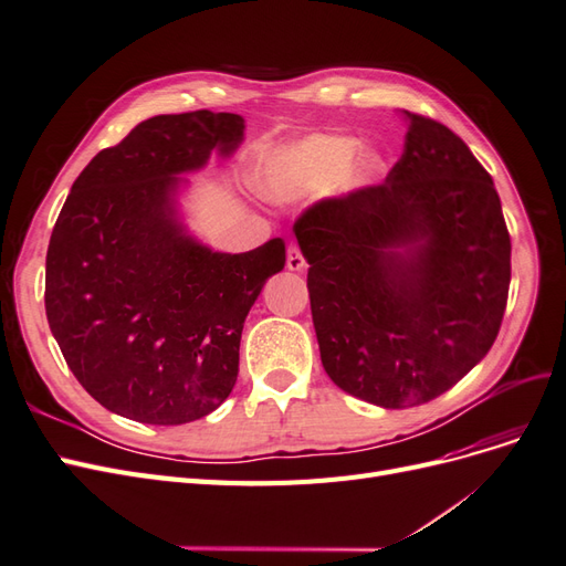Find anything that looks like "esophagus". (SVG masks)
Returning <instances> with one entry per match:
<instances>
[{
    "mask_svg": "<svg viewBox=\"0 0 566 566\" xmlns=\"http://www.w3.org/2000/svg\"><path fill=\"white\" fill-rule=\"evenodd\" d=\"M287 269L290 271H304L306 269V262H304L302 250H300L297 243L287 245Z\"/></svg>",
    "mask_w": 566,
    "mask_h": 566,
    "instance_id": "obj_1",
    "label": "esophagus"
}]
</instances>
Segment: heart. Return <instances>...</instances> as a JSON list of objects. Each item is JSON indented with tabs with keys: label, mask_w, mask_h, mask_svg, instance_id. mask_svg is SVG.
<instances>
[{
	"label": "heart",
	"mask_w": 566,
	"mask_h": 566,
	"mask_svg": "<svg viewBox=\"0 0 566 566\" xmlns=\"http://www.w3.org/2000/svg\"><path fill=\"white\" fill-rule=\"evenodd\" d=\"M380 150H358V142L342 134H306L271 148L260 163L262 191L273 200H300L337 191H354L378 181L385 172Z\"/></svg>",
	"instance_id": "b5f03b06"
}]
</instances>
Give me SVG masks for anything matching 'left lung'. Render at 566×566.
<instances>
[{
	"label": "left lung",
	"instance_id": "obj_1",
	"mask_svg": "<svg viewBox=\"0 0 566 566\" xmlns=\"http://www.w3.org/2000/svg\"><path fill=\"white\" fill-rule=\"evenodd\" d=\"M401 115L403 156L385 184L295 224L323 368L382 408L432 401L482 361L510 287L493 179L449 127Z\"/></svg>",
	"mask_w": 566,
	"mask_h": 566
}]
</instances>
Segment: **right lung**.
<instances>
[{
    "label": "right lung",
    "instance_id": "add662e5",
    "mask_svg": "<svg viewBox=\"0 0 566 566\" xmlns=\"http://www.w3.org/2000/svg\"><path fill=\"white\" fill-rule=\"evenodd\" d=\"M235 113L156 115L101 150L51 231L44 306L67 368L113 413L184 424L224 403L248 312L285 266L281 238L217 252L184 224V175L243 144Z\"/></svg>",
    "mask_w": 566,
    "mask_h": 566
}]
</instances>
